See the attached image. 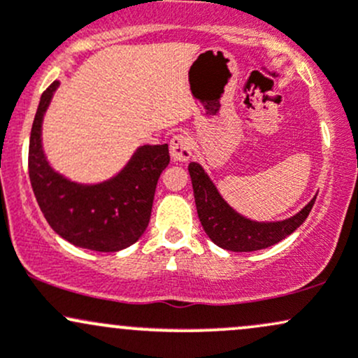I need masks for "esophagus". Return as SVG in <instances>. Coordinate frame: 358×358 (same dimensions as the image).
<instances>
[{"label": "esophagus", "mask_w": 358, "mask_h": 358, "mask_svg": "<svg viewBox=\"0 0 358 358\" xmlns=\"http://www.w3.org/2000/svg\"><path fill=\"white\" fill-rule=\"evenodd\" d=\"M192 139L188 134L185 133H180V134H175L173 138H171L170 141V155L171 158H173V162H188V159L192 158Z\"/></svg>", "instance_id": "34e87169"}]
</instances>
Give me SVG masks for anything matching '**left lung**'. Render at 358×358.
I'll use <instances>...</instances> for the list:
<instances>
[{"label":"left lung","mask_w":358,"mask_h":358,"mask_svg":"<svg viewBox=\"0 0 358 358\" xmlns=\"http://www.w3.org/2000/svg\"><path fill=\"white\" fill-rule=\"evenodd\" d=\"M188 171H190L193 185L196 213L202 222L203 231L213 241V244L222 249L234 250V252H250V250L266 249L278 244L306 220L316 200L315 196L301 212H298L291 219L261 224V222L244 219L239 213L234 212L224 202L215 185L210 182L199 163H190Z\"/></svg>","instance_id":"obj_1"}]
</instances>
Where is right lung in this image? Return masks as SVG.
Wrapping results in <instances>:
<instances>
[{"label":"right lung","instance_id":"add662e5","mask_svg":"<svg viewBox=\"0 0 358 358\" xmlns=\"http://www.w3.org/2000/svg\"><path fill=\"white\" fill-rule=\"evenodd\" d=\"M59 82L42 94L28 148V173L40 210L50 227L82 249L116 252L146 231L156 183L170 163L168 145L143 146L116 178L84 187L52 170L42 150V117Z\"/></svg>","mask_w":358,"mask_h":358}]
</instances>
